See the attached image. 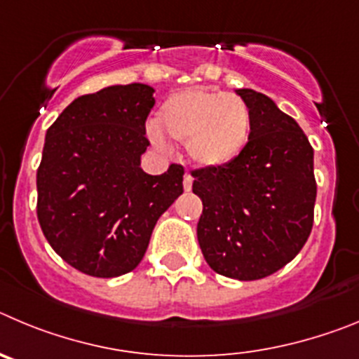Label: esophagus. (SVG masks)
Instances as JSON below:
<instances>
[{
	"mask_svg": "<svg viewBox=\"0 0 359 359\" xmlns=\"http://www.w3.org/2000/svg\"><path fill=\"white\" fill-rule=\"evenodd\" d=\"M193 187V177L189 173H184V189L186 191H191Z\"/></svg>",
	"mask_w": 359,
	"mask_h": 359,
	"instance_id": "obj_1",
	"label": "esophagus"
}]
</instances>
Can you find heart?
I'll return each mask as SVG.
<instances>
[{
	"label": "heart",
	"instance_id": "obj_1",
	"mask_svg": "<svg viewBox=\"0 0 359 359\" xmlns=\"http://www.w3.org/2000/svg\"><path fill=\"white\" fill-rule=\"evenodd\" d=\"M250 128V109L240 96L189 87L161 103L157 127H148V137L161 150H166V135L186 143L187 156L200 166L222 168L240 157Z\"/></svg>",
	"mask_w": 359,
	"mask_h": 359
}]
</instances>
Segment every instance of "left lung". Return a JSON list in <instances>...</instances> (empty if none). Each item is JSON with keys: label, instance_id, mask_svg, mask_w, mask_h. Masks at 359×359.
I'll return each instance as SVG.
<instances>
[{"label": "left lung", "instance_id": "8db88e82", "mask_svg": "<svg viewBox=\"0 0 359 359\" xmlns=\"http://www.w3.org/2000/svg\"><path fill=\"white\" fill-rule=\"evenodd\" d=\"M250 109L248 143L238 159L191 175L202 200L196 236L216 273L256 280L288 264L313 227V148L292 116L268 96L238 89Z\"/></svg>", "mask_w": 359, "mask_h": 359}]
</instances>
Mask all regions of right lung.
<instances>
[{
	"label": "right lung",
	"mask_w": 359,
	"mask_h": 359,
	"mask_svg": "<svg viewBox=\"0 0 359 359\" xmlns=\"http://www.w3.org/2000/svg\"><path fill=\"white\" fill-rule=\"evenodd\" d=\"M147 83L79 96L48 128L37 170V218L57 254L93 277H118L143 259L159 216L182 195L184 168L141 170Z\"/></svg>",
	"instance_id": "obj_1"
}]
</instances>
